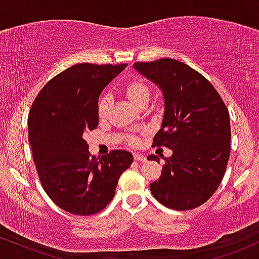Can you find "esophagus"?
<instances>
[{
    "mask_svg": "<svg viewBox=\"0 0 259 259\" xmlns=\"http://www.w3.org/2000/svg\"><path fill=\"white\" fill-rule=\"evenodd\" d=\"M133 158H135V160L137 161H145V156L141 153H135L133 154Z\"/></svg>",
    "mask_w": 259,
    "mask_h": 259,
    "instance_id": "esophagus-1",
    "label": "esophagus"
}]
</instances>
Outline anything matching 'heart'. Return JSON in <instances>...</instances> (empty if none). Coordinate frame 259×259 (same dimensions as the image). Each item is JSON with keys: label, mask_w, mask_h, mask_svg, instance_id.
I'll return each mask as SVG.
<instances>
[{"label": "heart", "mask_w": 259, "mask_h": 259, "mask_svg": "<svg viewBox=\"0 0 259 259\" xmlns=\"http://www.w3.org/2000/svg\"><path fill=\"white\" fill-rule=\"evenodd\" d=\"M124 95L128 98V100L133 105L142 106L147 105L150 99V88L144 80L142 79H131L122 88ZM97 111L99 118L104 120L107 117L110 111V97L107 94H103L98 100ZM130 143L136 145L138 143V139L136 137L130 138Z\"/></svg>", "instance_id": "b5f03b06"}]
</instances>
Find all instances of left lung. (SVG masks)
I'll use <instances>...</instances> for the list:
<instances>
[{"mask_svg":"<svg viewBox=\"0 0 259 259\" xmlns=\"http://www.w3.org/2000/svg\"><path fill=\"white\" fill-rule=\"evenodd\" d=\"M133 67L164 95V117L153 147L172 150L170 158L161 156L165 164L150 184L152 194L175 210L199 207L219 187L230 156L228 107L207 78L184 62L160 59ZM148 160L160 159L149 155Z\"/></svg>","mask_w":259,"mask_h":259,"instance_id":"obj_1","label":"left lung"}]
</instances>
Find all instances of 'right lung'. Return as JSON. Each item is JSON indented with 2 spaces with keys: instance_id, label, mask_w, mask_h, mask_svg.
<instances>
[{
  "instance_id": "add662e5",
  "label": "right lung",
  "mask_w": 259,
  "mask_h": 259,
  "mask_svg": "<svg viewBox=\"0 0 259 259\" xmlns=\"http://www.w3.org/2000/svg\"><path fill=\"white\" fill-rule=\"evenodd\" d=\"M126 66L69 67L45 84L29 112V142L40 182L52 202L71 214L103 210L133 162L126 150L92 156L84 139L99 124V95Z\"/></svg>"
}]
</instances>
